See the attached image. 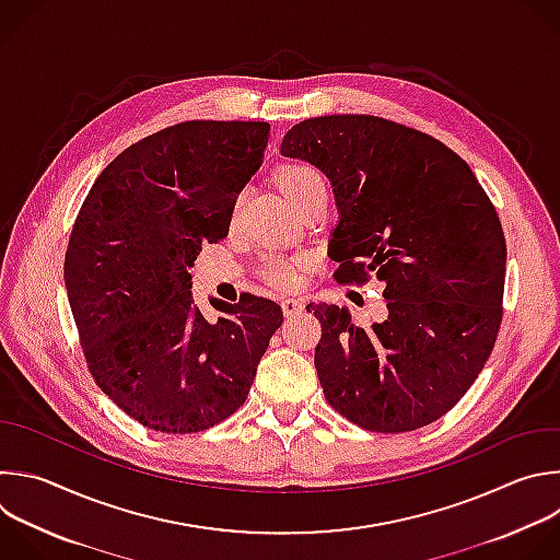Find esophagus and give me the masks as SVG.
<instances>
[{
	"label": "esophagus",
	"instance_id": "esophagus-1",
	"mask_svg": "<svg viewBox=\"0 0 560 560\" xmlns=\"http://www.w3.org/2000/svg\"><path fill=\"white\" fill-rule=\"evenodd\" d=\"M281 310L290 318V316H296V314L303 312V303L299 299H283L281 301Z\"/></svg>",
	"mask_w": 560,
	"mask_h": 560
}]
</instances>
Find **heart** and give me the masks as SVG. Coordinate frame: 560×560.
<instances>
[{
	"instance_id": "heart-1",
	"label": "heart",
	"mask_w": 560,
	"mask_h": 560,
	"mask_svg": "<svg viewBox=\"0 0 560 560\" xmlns=\"http://www.w3.org/2000/svg\"><path fill=\"white\" fill-rule=\"evenodd\" d=\"M277 184H279L281 194L294 207H301L310 196L325 189L323 175L316 168L307 166V164H285V166H281L279 173H277ZM261 277L268 283L277 285V288H292L296 283L294 266L288 264L279 255L266 257V261L261 266Z\"/></svg>"
}]
</instances>
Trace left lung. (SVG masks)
I'll return each instance as SVG.
<instances>
[{
	"label": "left lung",
	"instance_id": "1",
	"mask_svg": "<svg viewBox=\"0 0 560 560\" xmlns=\"http://www.w3.org/2000/svg\"><path fill=\"white\" fill-rule=\"evenodd\" d=\"M281 153L331 182L338 283H383L389 316L358 327L310 303L323 336L314 364L327 402L376 433H407L448 413L472 387L501 325L505 237L470 166L407 125L336 114L294 125Z\"/></svg>",
	"mask_w": 560,
	"mask_h": 560
}]
</instances>
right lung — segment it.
<instances>
[{"label":"right lung","instance_id":"right-lung-1","mask_svg":"<svg viewBox=\"0 0 560 560\" xmlns=\"http://www.w3.org/2000/svg\"><path fill=\"white\" fill-rule=\"evenodd\" d=\"M264 120H186L116 155L72 226L66 288L88 369L127 416L162 433H198L248 398L283 323L255 294L209 320L191 296L202 246L229 235L237 196L264 162Z\"/></svg>","mask_w":560,"mask_h":560}]
</instances>
